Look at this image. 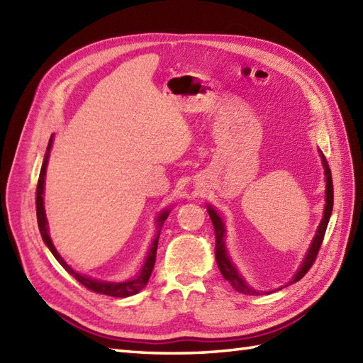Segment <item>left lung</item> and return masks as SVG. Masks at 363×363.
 Returning <instances> with one entry per match:
<instances>
[{"label":"left lung","mask_w":363,"mask_h":363,"mask_svg":"<svg viewBox=\"0 0 363 363\" xmlns=\"http://www.w3.org/2000/svg\"><path fill=\"white\" fill-rule=\"evenodd\" d=\"M320 157H321V164L323 168H325V181H326V191H325V211H323V218L320 221V225L317 228V234L313 235L312 238V243L309 246V250H307L306 256L301 262V265L298 268V272L293 274L291 279L284 285V287H289V285L298 282L301 277H303L307 272H309V268L312 267L315 257H317L318 250L321 246L323 242V237H325L326 233V228H328V223L330 218V213H333V206H334V187H333V176H330V168L328 165V160L325 157V154H323L320 150ZM207 207V213H209V217L212 220V225H213V230H215V259H217V265L220 268V273L223 274V277L233 285L234 290H237L238 293H243V295H262V293H273V291H259L256 289H252L251 285L246 284V281L242 277V274L237 272L235 265L233 264V260H230L228 250H226V242H225V237H226V225L225 221H223L221 215L218 213V211H215V207L211 204H206ZM284 287H279L277 290H282Z\"/></svg>","instance_id":"8db88e82"}]
</instances>
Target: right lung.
Masks as SVG:
<instances>
[{
	"label": "right lung",
	"mask_w": 363,
	"mask_h": 363,
	"mask_svg": "<svg viewBox=\"0 0 363 363\" xmlns=\"http://www.w3.org/2000/svg\"><path fill=\"white\" fill-rule=\"evenodd\" d=\"M52 137L50 138V143H48V148H46L45 152V157H43V164H42V169H40V176H38V184H37V191H35V211H37V223H38V229H40V234L45 245L48 246V250L52 252V256L56 257V260L59 262L60 265H62L68 273H70L76 281L79 284H82L84 287H87L91 291H96V293H101V295H107V296H115V298H126V296H133L135 293L140 291L142 289H145V285L148 284L150 276L152 273V268L154 264H156V251H157V243H159V235H160V229L164 226V223L167 220V217L172 212V209H164L160 211L159 215L156 217V228H157V233L156 237H154V240L150 246L148 254H146L145 262L142 268L138 269V273L130 277L128 281H123V282H111V281H99L95 279V277L91 276H86V274H81L78 272H74V269L67 264V262L62 259V256L57 252V250L54 248L52 240L50 237V230H48V220H46V213H45V201H43V191H45V176H46V165H48V159H50V151H51V146H52Z\"/></svg>",
	"instance_id": "right-lung-1"
}]
</instances>
